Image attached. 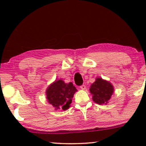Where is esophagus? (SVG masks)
Returning a JSON list of instances; mask_svg holds the SVG:
<instances>
[{"mask_svg": "<svg viewBox=\"0 0 146 146\" xmlns=\"http://www.w3.org/2000/svg\"><path fill=\"white\" fill-rule=\"evenodd\" d=\"M80 88L81 89V90H86V86L84 84H83V85L80 86Z\"/></svg>", "mask_w": 146, "mask_h": 146, "instance_id": "34e87169", "label": "esophagus"}]
</instances>
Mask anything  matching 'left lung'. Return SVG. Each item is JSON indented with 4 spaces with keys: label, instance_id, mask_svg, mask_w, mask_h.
Instances as JSON below:
<instances>
[{
    "label": "left lung",
    "instance_id": "8db88e82",
    "mask_svg": "<svg viewBox=\"0 0 146 146\" xmlns=\"http://www.w3.org/2000/svg\"><path fill=\"white\" fill-rule=\"evenodd\" d=\"M90 91L95 103L100 105L107 104L114 92V88L108 81L97 78L95 82L91 85Z\"/></svg>",
    "mask_w": 146,
    "mask_h": 146
}]
</instances>
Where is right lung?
Wrapping results in <instances>:
<instances>
[{"label":"right lung","mask_w":146,"mask_h":146,"mask_svg":"<svg viewBox=\"0 0 146 146\" xmlns=\"http://www.w3.org/2000/svg\"><path fill=\"white\" fill-rule=\"evenodd\" d=\"M76 91L77 90L72 82L66 84L60 79L51 84L47 89L46 98L55 110L62 109L64 111L70 107Z\"/></svg>","instance_id":"obj_1"}]
</instances>
